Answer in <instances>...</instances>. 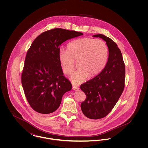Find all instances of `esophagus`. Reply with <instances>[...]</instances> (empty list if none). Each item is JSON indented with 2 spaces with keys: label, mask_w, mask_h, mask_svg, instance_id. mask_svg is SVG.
Returning <instances> with one entry per match:
<instances>
[{
  "label": "esophagus",
  "mask_w": 148,
  "mask_h": 148,
  "mask_svg": "<svg viewBox=\"0 0 148 148\" xmlns=\"http://www.w3.org/2000/svg\"><path fill=\"white\" fill-rule=\"evenodd\" d=\"M73 89L74 90H76V91H77V90H79V87H77V86H74L73 87Z\"/></svg>",
  "instance_id": "esophagus-1"
}]
</instances>
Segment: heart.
<instances>
[{
	"mask_svg": "<svg viewBox=\"0 0 148 148\" xmlns=\"http://www.w3.org/2000/svg\"><path fill=\"white\" fill-rule=\"evenodd\" d=\"M59 60L64 73L69 75L77 62V71L71 75V81L79 84L89 77L98 76L106 68L109 58V49L106 42L91 38L77 39L68 45V51L60 49Z\"/></svg>",
	"mask_w": 148,
	"mask_h": 148,
	"instance_id": "b5f03b06",
	"label": "heart"
}]
</instances>
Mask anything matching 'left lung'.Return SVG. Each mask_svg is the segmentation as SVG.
<instances>
[{"instance_id": "8db88e82", "label": "left lung", "mask_w": 148, "mask_h": 148, "mask_svg": "<svg viewBox=\"0 0 148 148\" xmlns=\"http://www.w3.org/2000/svg\"><path fill=\"white\" fill-rule=\"evenodd\" d=\"M104 41L109 49L106 68L98 76L81 85L86 95L81 104L85 116L91 119L104 118L113 109L124 90L125 68L122 54L117 44L103 34H97Z\"/></svg>"}]
</instances>
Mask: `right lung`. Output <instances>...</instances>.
<instances>
[{
    "mask_svg": "<svg viewBox=\"0 0 148 148\" xmlns=\"http://www.w3.org/2000/svg\"><path fill=\"white\" fill-rule=\"evenodd\" d=\"M83 35L64 29L46 31L36 38L29 49L21 74L26 98L35 112L50 114L60 105L72 86L63 75L59 60L60 46L68 39Z\"/></svg>",
    "mask_w": 148,
    "mask_h": 148,
    "instance_id": "obj_1",
    "label": "right lung"
}]
</instances>
